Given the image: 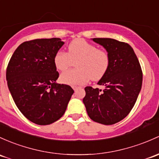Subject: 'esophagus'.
Listing matches in <instances>:
<instances>
[{
	"instance_id": "34e87169",
	"label": "esophagus",
	"mask_w": 159,
	"mask_h": 159,
	"mask_svg": "<svg viewBox=\"0 0 159 159\" xmlns=\"http://www.w3.org/2000/svg\"><path fill=\"white\" fill-rule=\"evenodd\" d=\"M72 88H73V89L75 90V91H77V90H78V89L81 88V87H80V86H73Z\"/></svg>"
}]
</instances>
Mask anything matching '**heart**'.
<instances>
[{
	"label": "heart",
	"mask_w": 159,
	"mask_h": 159,
	"mask_svg": "<svg viewBox=\"0 0 159 159\" xmlns=\"http://www.w3.org/2000/svg\"><path fill=\"white\" fill-rule=\"evenodd\" d=\"M76 62V70L65 71L60 76L62 83L68 85H82L88 81L101 80L107 71L110 63L109 53L98 49L95 45L84 39H75L68 46V52L59 50L55 55L53 63L58 71H66Z\"/></svg>",
	"instance_id": "heart-1"
}]
</instances>
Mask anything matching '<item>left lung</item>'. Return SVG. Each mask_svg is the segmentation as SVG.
Segmentation results:
<instances>
[{
	"instance_id": "1",
	"label": "left lung",
	"mask_w": 159,
	"mask_h": 159,
	"mask_svg": "<svg viewBox=\"0 0 159 159\" xmlns=\"http://www.w3.org/2000/svg\"><path fill=\"white\" fill-rule=\"evenodd\" d=\"M109 53L110 63L98 85L104 89L84 88L83 103L91 120L113 125L124 119L134 107L143 84V71L138 58L128 43L110 38H93Z\"/></svg>"
}]
</instances>
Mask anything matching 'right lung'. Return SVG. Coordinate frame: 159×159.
I'll use <instances>...</instances> for the list:
<instances>
[{
	"mask_svg": "<svg viewBox=\"0 0 159 159\" xmlns=\"http://www.w3.org/2000/svg\"><path fill=\"white\" fill-rule=\"evenodd\" d=\"M60 38L36 39L20 45L6 71L13 101L23 116L38 125H49L66 112L74 90L56 82L59 74L53 63L63 46Z\"/></svg>",
	"mask_w": 159,
	"mask_h": 159,
	"instance_id": "right-lung-1",
	"label": "right lung"
}]
</instances>
